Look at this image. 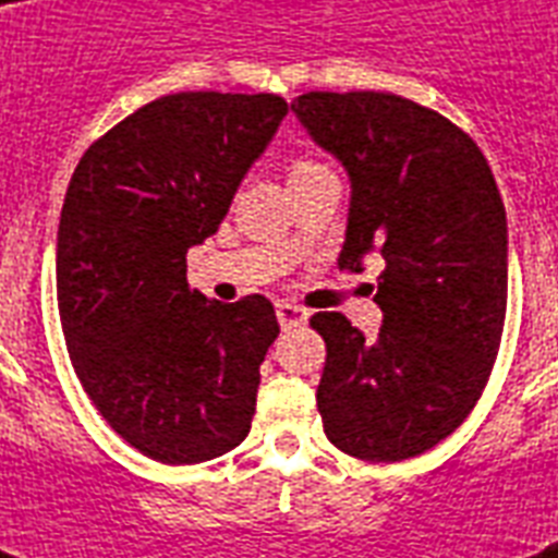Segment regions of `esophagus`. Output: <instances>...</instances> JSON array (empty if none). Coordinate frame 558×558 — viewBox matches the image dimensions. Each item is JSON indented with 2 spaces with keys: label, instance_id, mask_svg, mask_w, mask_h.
Wrapping results in <instances>:
<instances>
[{
  "label": "esophagus",
  "instance_id": "obj_1",
  "mask_svg": "<svg viewBox=\"0 0 558 558\" xmlns=\"http://www.w3.org/2000/svg\"><path fill=\"white\" fill-rule=\"evenodd\" d=\"M275 313H278V324L283 330H289V327H301V324H306V318H310V313L295 304H278Z\"/></svg>",
  "mask_w": 558,
  "mask_h": 558
}]
</instances>
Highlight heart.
<instances>
[{
  "label": "heart",
  "mask_w": 558,
  "mask_h": 558,
  "mask_svg": "<svg viewBox=\"0 0 558 558\" xmlns=\"http://www.w3.org/2000/svg\"><path fill=\"white\" fill-rule=\"evenodd\" d=\"M313 170H322V168H318V165H313V161H298V165H292V173H289V179L304 177V173H313Z\"/></svg>",
  "instance_id": "1"
}]
</instances>
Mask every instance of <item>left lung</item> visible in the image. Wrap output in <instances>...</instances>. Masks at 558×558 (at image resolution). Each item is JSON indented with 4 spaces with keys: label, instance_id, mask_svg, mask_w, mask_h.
<instances>
[{
    "label": "left lung",
    "instance_id": "obj_1",
    "mask_svg": "<svg viewBox=\"0 0 558 558\" xmlns=\"http://www.w3.org/2000/svg\"><path fill=\"white\" fill-rule=\"evenodd\" d=\"M292 112L350 179L339 263L381 254V327L313 315L327 341L324 434L353 458L405 460L475 408L507 315V210L484 153L434 109L388 92H310Z\"/></svg>",
    "mask_w": 558,
    "mask_h": 558
}]
</instances>
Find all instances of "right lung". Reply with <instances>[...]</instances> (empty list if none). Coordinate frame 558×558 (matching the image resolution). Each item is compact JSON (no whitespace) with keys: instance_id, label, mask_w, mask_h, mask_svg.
Returning <instances> with one entry per match:
<instances>
[{"instance_id":"right-lung-1","label":"right lung","mask_w":558,"mask_h":558,"mask_svg":"<svg viewBox=\"0 0 558 558\" xmlns=\"http://www.w3.org/2000/svg\"><path fill=\"white\" fill-rule=\"evenodd\" d=\"M287 112L280 95H165L92 144L65 191L69 359L100 416L159 463L214 460L252 428L275 306L210 301L187 287L185 257L226 219Z\"/></svg>"}]
</instances>
